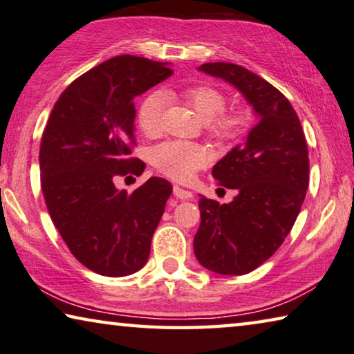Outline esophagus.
<instances>
[{
  "label": "esophagus",
  "mask_w": 354,
  "mask_h": 354,
  "mask_svg": "<svg viewBox=\"0 0 354 354\" xmlns=\"http://www.w3.org/2000/svg\"><path fill=\"white\" fill-rule=\"evenodd\" d=\"M172 191H174V196H176L177 199L185 201V199H191V198H193V193H191V191L185 189V188H182V187H178V185H174Z\"/></svg>",
  "instance_id": "1"
}]
</instances>
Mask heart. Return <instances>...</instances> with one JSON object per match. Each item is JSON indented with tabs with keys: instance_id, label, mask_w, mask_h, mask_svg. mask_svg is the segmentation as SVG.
Listing matches in <instances>:
<instances>
[{
	"instance_id": "heart-1",
	"label": "heart",
	"mask_w": 354,
	"mask_h": 354,
	"mask_svg": "<svg viewBox=\"0 0 354 354\" xmlns=\"http://www.w3.org/2000/svg\"><path fill=\"white\" fill-rule=\"evenodd\" d=\"M183 98L194 109L202 122L208 124L212 136L223 141L240 138L248 125V114L243 111L224 113L227 97L212 86H193L183 92ZM163 95L158 92L144 98L138 111V124L146 135L155 136L161 130V109ZM152 160L160 169L174 180H188L194 172L204 167L210 160V152L199 144L185 141H166L153 149Z\"/></svg>"
}]
</instances>
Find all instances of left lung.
Returning a JSON list of instances; mask_svg holds the SVG:
<instances>
[{
    "label": "left lung",
    "mask_w": 354,
    "mask_h": 354,
    "mask_svg": "<svg viewBox=\"0 0 354 354\" xmlns=\"http://www.w3.org/2000/svg\"><path fill=\"white\" fill-rule=\"evenodd\" d=\"M201 72L239 89L259 122L213 166V177L235 189L229 204L201 196L194 235L199 263L218 274L251 273L292 230L309 187L308 142L290 102L273 84L230 62H207Z\"/></svg>",
    "instance_id": "left-lung-1"
}]
</instances>
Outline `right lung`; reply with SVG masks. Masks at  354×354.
<instances>
[{
	"instance_id": "right-lung-1",
	"label": "right lung",
	"mask_w": 354,
	"mask_h": 354,
	"mask_svg": "<svg viewBox=\"0 0 354 354\" xmlns=\"http://www.w3.org/2000/svg\"><path fill=\"white\" fill-rule=\"evenodd\" d=\"M166 62L122 55L81 75L55 103L40 142V185L51 221L78 262L120 277L146 265L172 185L150 177L133 193L115 178L141 176L135 97L169 78Z\"/></svg>"
}]
</instances>
